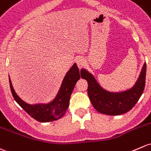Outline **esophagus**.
Instances as JSON below:
<instances>
[{"label":"esophagus","mask_w":151,"mask_h":151,"mask_svg":"<svg viewBox=\"0 0 151 151\" xmlns=\"http://www.w3.org/2000/svg\"><path fill=\"white\" fill-rule=\"evenodd\" d=\"M76 62H77V66L79 67V69H81L84 65L83 58H82V57H77V58H76Z\"/></svg>","instance_id":"obj_1"}]
</instances>
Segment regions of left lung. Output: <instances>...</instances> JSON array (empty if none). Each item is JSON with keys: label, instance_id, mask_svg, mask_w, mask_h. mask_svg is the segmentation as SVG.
I'll return each mask as SVG.
<instances>
[{"label": "left lung", "instance_id": "1", "mask_svg": "<svg viewBox=\"0 0 151 151\" xmlns=\"http://www.w3.org/2000/svg\"><path fill=\"white\" fill-rule=\"evenodd\" d=\"M146 63H144L139 75L132 88L119 92L106 90L93 74L85 68L81 69V77L88 83V94L93 107L99 113L110 116L125 114L131 110L142 96L145 88Z\"/></svg>", "mask_w": 151, "mask_h": 151}]
</instances>
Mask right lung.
I'll use <instances>...</instances> for the list:
<instances>
[{
  "label": "right lung",
  "mask_w": 151,
  "mask_h": 151,
  "mask_svg": "<svg viewBox=\"0 0 151 151\" xmlns=\"http://www.w3.org/2000/svg\"><path fill=\"white\" fill-rule=\"evenodd\" d=\"M81 71L74 63L66 72L56 96L50 102L29 104L24 101L14 90L9 77L11 90L14 100L30 116L40 122L58 120L64 115L69 105V100L75 84L80 80Z\"/></svg>",
  "instance_id": "right-lung-1"
}]
</instances>
